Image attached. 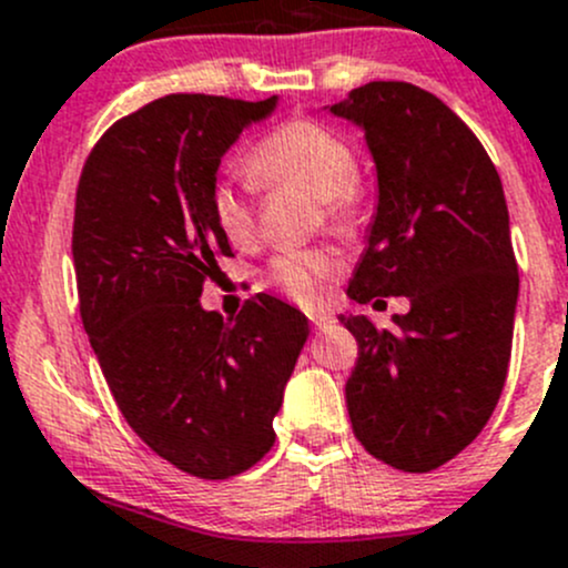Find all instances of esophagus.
I'll return each instance as SVG.
<instances>
[{
	"label": "esophagus",
	"mask_w": 568,
	"mask_h": 568,
	"mask_svg": "<svg viewBox=\"0 0 568 568\" xmlns=\"http://www.w3.org/2000/svg\"><path fill=\"white\" fill-rule=\"evenodd\" d=\"M308 320H312V325L317 327V331H325V327H331L333 323H336V317H333V314H327V312L308 314Z\"/></svg>",
	"instance_id": "esophagus-1"
}]
</instances>
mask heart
I'll use <instances>...</instances> for the list:
<instances>
[{"label": "heart", "instance_id": "obj_1", "mask_svg": "<svg viewBox=\"0 0 568 568\" xmlns=\"http://www.w3.org/2000/svg\"><path fill=\"white\" fill-rule=\"evenodd\" d=\"M245 174L260 189L297 185L314 194L325 224L342 235H353L364 221L366 185L355 172L353 148L323 122L290 120L278 125L245 155ZM210 215L232 245L254 241V202L243 185L219 180L210 191ZM336 273L338 262L331 251H286L267 262L262 282L297 303H317Z\"/></svg>", "mask_w": 568, "mask_h": 568}]
</instances>
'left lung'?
<instances>
[{"label":"left lung","mask_w":568,"mask_h":568,"mask_svg":"<svg viewBox=\"0 0 568 568\" xmlns=\"http://www.w3.org/2000/svg\"><path fill=\"white\" fill-rule=\"evenodd\" d=\"M331 114L364 131L377 169L347 295L410 297L394 327L338 317L358 342L349 420L372 457L429 473L476 440L506 383L519 295L506 196L476 133L420 87L369 81Z\"/></svg>","instance_id":"8db88e82"}]
</instances>
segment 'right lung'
<instances>
[{
    "mask_svg": "<svg viewBox=\"0 0 568 568\" xmlns=\"http://www.w3.org/2000/svg\"><path fill=\"white\" fill-rule=\"evenodd\" d=\"M278 98L166 95L92 148L75 191L79 312L116 407L150 448L196 478H232L271 452L308 320L271 295L235 320L199 297L230 241L210 215L226 150Z\"/></svg>",
    "mask_w": 568,
    "mask_h": 568,
    "instance_id": "obj_1",
    "label": "right lung"
}]
</instances>
